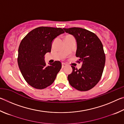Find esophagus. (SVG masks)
Wrapping results in <instances>:
<instances>
[{
	"instance_id": "1",
	"label": "esophagus",
	"mask_w": 124,
	"mask_h": 124,
	"mask_svg": "<svg viewBox=\"0 0 124 124\" xmlns=\"http://www.w3.org/2000/svg\"><path fill=\"white\" fill-rule=\"evenodd\" d=\"M66 66H67V64H66V63H62V68H63V67H66Z\"/></svg>"
}]
</instances>
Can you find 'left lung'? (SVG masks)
Segmentation results:
<instances>
[{
  "mask_svg": "<svg viewBox=\"0 0 124 124\" xmlns=\"http://www.w3.org/2000/svg\"><path fill=\"white\" fill-rule=\"evenodd\" d=\"M76 39L77 62H82L81 68L72 66L73 72L68 76L70 85L79 91H86L99 82L103 72L106 56L101 41L95 33L87 29L73 27L63 28Z\"/></svg>",
  "mask_w": 124,
  "mask_h": 124,
  "instance_id": "left-lung-1",
  "label": "left lung"
}]
</instances>
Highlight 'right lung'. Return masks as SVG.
Returning a JSON list of instances; mask_svg holds the SVG:
<instances>
[{
    "label": "right lung",
    "mask_w": 124,
    "mask_h": 124,
    "mask_svg": "<svg viewBox=\"0 0 124 124\" xmlns=\"http://www.w3.org/2000/svg\"><path fill=\"white\" fill-rule=\"evenodd\" d=\"M64 32L61 28L39 27L29 32L21 42L18 67L26 82L35 89H44L51 85L61 69L59 61L46 66L44 55L51 52L53 40Z\"/></svg>",
    "instance_id": "add662e5"
}]
</instances>
